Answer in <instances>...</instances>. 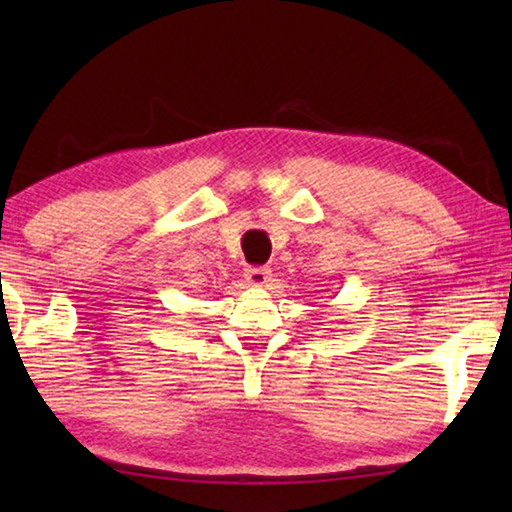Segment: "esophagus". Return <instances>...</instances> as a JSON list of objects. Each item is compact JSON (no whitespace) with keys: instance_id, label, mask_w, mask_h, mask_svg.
Here are the masks:
<instances>
[{"instance_id":"34e87169","label":"esophagus","mask_w":512,"mask_h":512,"mask_svg":"<svg viewBox=\"0 0 512 512\" xmlns=\"http://www.w3.org/2000/svg\"><path fill=\"white\" fill-rule=\"evenodd\" d=\"M246 280L253 287H266V282L271 280V268L268 266H250L246 268Z\"/></svg>"}]
</instances>
